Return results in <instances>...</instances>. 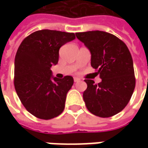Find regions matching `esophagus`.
<instances>
[{"label": "esophagus", "mask_w": 148, "mask_h": 148, "mask_svg": "<svg viewBox=\"0 0 148 148\" xmlns=\"http://www.w3.org/2000/svg\"><path fill=\"white\" fill-rule=\"evenodd\" d=\"M80 81H81L80 78H78V77H74V82H80Z\"/></svg>", "instance_id": "esophagus-1"}]
</instances>
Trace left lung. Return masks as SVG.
<instances>
[{
	"label": "left lung",
	"mask_w": 148,
	"mask_h": 148,
	"mask_svg": "<svg viewBox=\"0 0 148 148\" xmlns=\"http://www.w3.org/2000/svg\"><path fill=\"white\" fill-rule=\"evenodd\" d=\"M76 36L90 50L91 66L102 80L98 84L85 80L86 106L96 116H114L128 105L135 88L131 53L121 39L107 32H82L76 33Z\"/></svg>",
	"instance_id": "obj_1"
}]
</instances>
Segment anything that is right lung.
<instances>
[{
    "label": "right lung",
    "instance_id": "1",
    "mask_svg": "<svg viewBox=\"0 0 148 148\" xmlns=\"http://www.w3.org/2000/svg\"><path fill=\"white\" fill-rule=\"evenodd\" d=\"M75 38L74 33L43 29L32 33L20 43L14 58V88L34 116L51 119L64 110L73 77H53L51 67L58 62L60 48Z\"/></svg>",
    "mask_w": 148,
    "mask_h": 148
}]
</instances>
